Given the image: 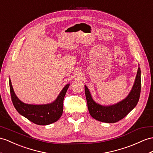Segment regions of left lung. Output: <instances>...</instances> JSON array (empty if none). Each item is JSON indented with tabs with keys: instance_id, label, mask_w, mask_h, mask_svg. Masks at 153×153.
<instances>
[{
	"instance_id": "1",
	"label": "left lung",
	"mask_w": 153,
	"mask_h": 153,
	"mask_svg": "<svg viewBox=\"0 0 153 153\" xmlns=\"http://www.w3.org/2000/svg\"><path fill=\"white\" fill-rule=\"evenodd\" d=\"M140 92L141 70L140 67L137 69L134 84L130 94L125 99L115 105L102 106L95 102L92 99L88 88L85 85V98L91 116L96 120L108 123H113L120 121L134 108L138 102Z\"/></svg>"
}]
</instances>
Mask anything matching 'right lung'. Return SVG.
I'll return each mask as SVG.
<instances>
[{"mask_svg": "<svg viewBox=\"0 0 153 153\" xmlns=\"http://www.w3.org/2000/svg\"><path fill=\"white\" fill-rule=\"evenodd\" d=\"M10 90L11 98L15 108L21 115L33 123L39 125H47L57 121L63 113V102L69 84L63 88L62 91L54 102L47 105H28L17 98L13 91L10 79Z\"/></svg>", "mask_w": 153, "mask_h": 153, "instance_id": "1", "label": "right lung"}]
</instances>
